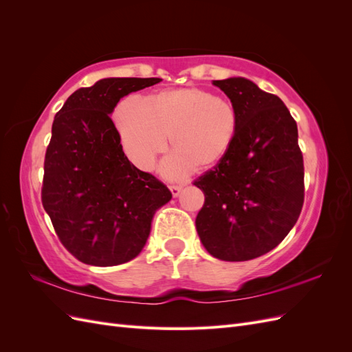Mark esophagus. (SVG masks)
I'll list each match as a JSON object with an SVG mask.
<instances>
[{"instance_id": "1", "label": "esophagus", "mask_w": 352, "mask_h": 352, "mask_svg": "<svg viewBox=\"0 0 352 352\" xmlns=\"http://www.w3.org/2000/svg\"><path fill=\"white\" fill-rule=\"evenodd\" d=\"M182 186H180V185H173V186H170V192H172V195L173 197H179V194L180 192H182Z\"/></svg>"}]
</instances>
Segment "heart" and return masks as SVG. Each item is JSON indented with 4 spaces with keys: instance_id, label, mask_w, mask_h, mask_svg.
<instances>
[{
    "instance_id": "obj_1",
    "label": "heart",
    "mask_w": 352,
    "mask_h": 352,
    "mask_svg": "<svg viewBox=\"0 0 352 352\" xmlns=\"http://www.w3.org/2000/svg\"><path fill=\"white\" fill-rule=\"evenodd\" d=\"M116 126L124 154L142 170L167 150V177H182L190 170L206 172L225 162L235 145L239 117L229 100L197 87L160 91L150 98H123L116 109Z\"/></svg>"
}]
</instances>
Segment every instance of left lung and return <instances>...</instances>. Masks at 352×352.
I'll list each match as a JSON object with an SVG mask.
<instances>
[{
	"mask_svg": "<svg viewBox=\"0 0 352 352\" xmlns=\"http://www.w3.org/2000/svg\"><path fill=\"white\" fill-rule=\"evenodd\" d=\"M235 105L239 131L225 162L198 177L206 195L195 226L206 250L223 261L272 251L304 204V162L296 122L283 101L245 78L212 80Z\"/></svg>",
	"mask_w": 352,
	"mask_h": 352,
	"instance_id": "1",
	"label": "left lung"
}]
</instances>
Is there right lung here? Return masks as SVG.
Wrapping results in <instances>:
<instances>
[{
    "instance_id": "add662e5",
    "label": "right lung",
    "mask_w": 352,
    "mask_h": 352,
    "mask_svg": "<svg viewBox=\"0 0 352 352\" xmlns=\"http://www.w3.org/2000/svg\"><path fill=\"white\" fill-rule=\"evenodd\" d=\"M158 78H107L74 91L52 123L42 206L65 248L79 261L110 267L145 247L168 188L123 153L110 114L123 97Z\"/></svg>"
}]
</instances>
